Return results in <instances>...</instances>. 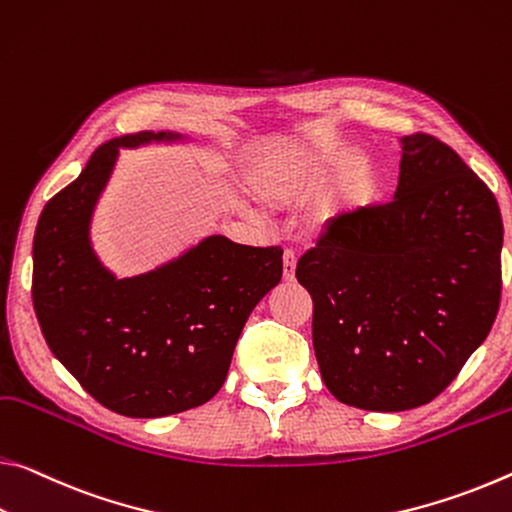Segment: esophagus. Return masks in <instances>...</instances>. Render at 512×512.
I'll list each match as a JSON object with an SVG mask.
<instances>
[{
	"label": "esophagus",
	"mask_w": 512,
	"mask_h": 512,
	"mask_svg": "<svg viewBox=\"0 0 512 512\" xmlns=\"http://www.w3.org/2000/svg\"><path fill=\"white\" fill-rule=\"evenodd\" d=\"M282 273H285V280L291 282L296 275V253L294 250H285V255H282Z\"/></svg>",
	"instance_id": "obj_1"
}]
</instances>
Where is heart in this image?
I'll use <instances>...</instances> for the list:
<instances>
[{"mask_svg": "<svg viewBox=\"0 0 512 512\" xmlns=\"http://www.w3.org/2000/svg\"><path fill=\"white\" fill-rule=\"evenodd\" d=\"M323 177L321 161L305 150L273 152L264 157L253 170V191L264 205L282 207L312 196ZM337 198H330L321 205L319 218L328 221L335 216Z\"/></svg>", "mask_w": 512, "mask_h": 512, "instance_id": "1", "label": "heart"}]
</instances>
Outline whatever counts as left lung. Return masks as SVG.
I'll list each match as a JSON object with an SVG mask.
<instances>
[{
    "mask_svg": "<svg viewBox=\"0 0 512 512\" xmlns=\"http://www.w3.org/2000/svg\"><path fill=\"white\" fill-rule=\"evenodd\" d=\"M501 243L474 170L435 136H403L394 200L339 216L296 266L330 394L401 412L444 392L497 319Z\"/></svg>",
    "mask_w": 512,
    "mask_h": 512,
    "instance_id": "1",
    "label": "left lung"
}]
</instances>
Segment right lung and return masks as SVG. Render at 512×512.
I'll list each match as a JSON object with an SVG mask.
<instances>
[{"label":"right lung","instance_id":"obj_1","mask_svg":"<svg viewBox=\"0 0 512 512\" xmlns=\"http://www.w3.org/2000/svg\"><path fill=\"white\" fill-rule=\"evenodd\" d=\"M186 141L139 132L102 143L38 218L31 298L54 358L97 403L166 417L223 387L250 312L282 278V250L205 237L154 271L116 278L95 255L91 221L120 148Z\"/></svg>","mask_w":512,"mask_h":512}]
</instances>
